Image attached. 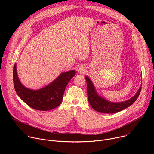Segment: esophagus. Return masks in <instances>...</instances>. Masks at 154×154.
Listing matches in <instances>:
<instances>
[{
  "instance_id": "34e87169",
  "label": "esophagus",
  "mask_w": 154,
  "mask_h": 154,
  "mask_svg": "<svg viewBox=\"0 0 154 154\" xmlns=\"http://www.w3.org/2000/svg\"><path fill=\"white\" fill-rule=\"evenodd\" d=\"M79 70H80V71H83V70H85V69H84V68L83 66H82L79 68Z\"/></svg>"
}]
</instances>
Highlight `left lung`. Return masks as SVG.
Wrapping results in <instances>:
<instances>
[{"mask_svg": "<svg viewBox=\"0 0 154 154\" xmlns=\"http://www.w3.org/2000/svg\"><path fill=\"white\" fill-rule=\"evenodd\" d=\"M85 79L87 83V94L89 103L96 111L102 113H115L123 110L136 101L141 90V87H140L136 94L128 100L116 103L112 102L98 95L89 77L85 76Z\"/></svg>", "mask_w": 154, "mask_h": 154, "instance_id": "8db88e82", "label": "left lung"}]
</instances>
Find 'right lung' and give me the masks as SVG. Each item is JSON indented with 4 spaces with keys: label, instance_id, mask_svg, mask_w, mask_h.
<instances>
[{
    "label": "right lung",
    "instance_id": "1",
    "mask_svg": "<svg viewBox=\"0 0 154 154\" xmlns=\"http://www.w3.org/2000/svg\"><path fill=\"white\" fill-rule=\"evenodd\" d=\"M13 83L18 96L31 108L41 111H48L59 106L63 100L66 87L75 75L74 70L61 73L48 86L38 90L27 88L19 80L16 64L13 67Z\"/></svg>",
    "mask_w": 154,
    "mask_h": 154
}]
</instances>
